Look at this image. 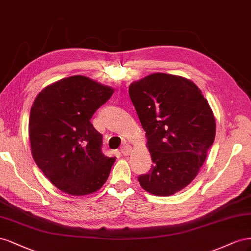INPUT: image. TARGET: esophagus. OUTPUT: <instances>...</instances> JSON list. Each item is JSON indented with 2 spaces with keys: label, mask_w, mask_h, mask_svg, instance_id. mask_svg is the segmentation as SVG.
<instances>
[{
  "label": "esophagus",
  "mask_w": 251,
  "mask_h": 251,
  "mask_svg": "<svg viewBox=\"0 0 251 251\" xmlns=\"http://www.w3.org/2000/svg\"><path fill=\"white\" fill-rule=\"evenodd\" d=\"M130 150H131V147L129 145L126 144V145H123V146L120 148V152L123 154V155H127L128 153L130 152Z\"/></svg>",
  "instance_id": "obj_1"
}]
</instances>
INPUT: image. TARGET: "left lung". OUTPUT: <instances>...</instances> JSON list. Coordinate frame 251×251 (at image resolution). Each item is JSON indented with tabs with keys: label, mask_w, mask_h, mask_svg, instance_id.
I'll use <instances>...</instances> for the list:
<instances>
[{
	"label": "left lung",
	"mask_w": 251,
	"mask_h": 251,
	"mask_svg": "<svg viewBox=\"0 0 251 251\" xmlns=\"http://www.w3.org/2000/svg\"><path fill=\"white\" fill-rule=\"evenodd\" d=\"M129 97L153 162L140 185L155 196L174 195L197 176L213 144L210 106L191 81L160 73L130 84Z\"/></svg>",
	"instance_id": "8db88e82"
}]
</instances>
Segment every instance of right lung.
I'll list each match as a JSON object with an SVG mask.
<instances>
[{"label":"right lung","mask_w":251,"mask_h":251,"mask_svg":"<svg viewBox=\"0 0 251 251\" xmlns=\"http://www.w3.org/2000/svg\"><path fill=\"white\" fill-rule=\"evenodd\" d=\"M113 89L89 77L74 75L43 89L29 117L31 152L55 187L84 196L102 187L114 157L102 152L103 137L91 123Z\"/></svg>","instance_id":"right-lung-1"}]
</instances>
